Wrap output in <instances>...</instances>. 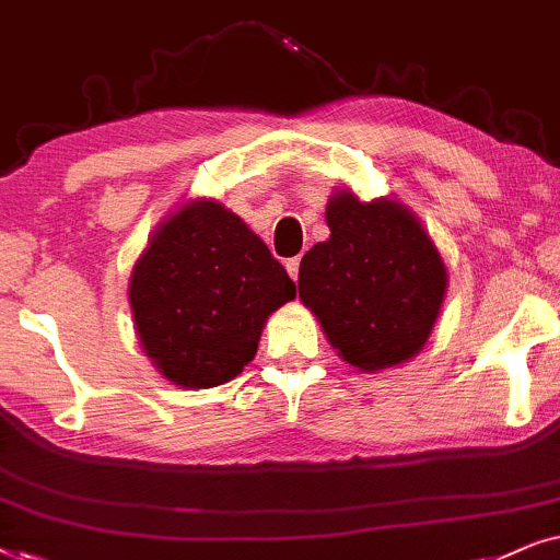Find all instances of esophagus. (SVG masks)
Instances as JSON below:
<instances>
[{"label": "esophagus", "instance_id": "obj_1", "mask_svg": "<svg viewBox=\"0 0 560 560\" xmlns=\"http://www.w3.org/2000/svg\"><path fill=\"white\" fill-rule=\"evenodd\" d=\"M287 271H289V276H292L294 281L300 279V258H289L287 260Z\"/></svg>", "mask_w": 560, "mask_h": 560}]
</instances>
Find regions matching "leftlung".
<instances>
[{"label": "left lung", "instance_id": "obj_1", "mask_svg": "<svg viewBox=\"0 0 560 560\" xmlns=\"http://www.w3.org/2000/svg\"><path fill=\"white\" fill-rule=\"evenodd\" d=\"M330 237L300 264V300L325 338L358 371L401 366L428 342L441 317L448 268L428 230L392 197L361 202L332 191Z\"/></svg>", "mask_w": 560, "mask_h": 560}]
</instances>
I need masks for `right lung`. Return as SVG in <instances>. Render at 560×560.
Listing matches in <instances>:
<instances>
[{
    "mask_svg": "<svg viewBox=\"0 0 560 560\" xmlns=\"http://www.w3.org/2000/svg\"><path fill=\"white\" fill-rule=\"evenodd\" d=\"M296 296L284 266L218 199H189L155 228L128 300L143 353L184 389L235 378L271 312Z\"/></svg>",
    "mask_w": 560,
    "mask_h": 560,
    "instance_id": "obj_1",
    "label": "right lung"
}]
</instances>
